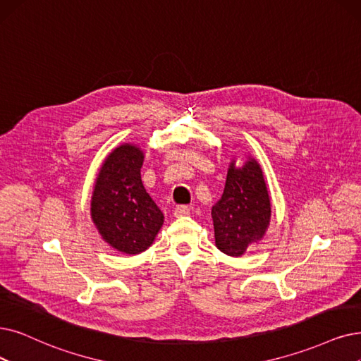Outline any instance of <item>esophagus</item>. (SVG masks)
Returning <instances> with one entry per match:
<instances>
[{
  "label": "esophagus",
  "instance_id": "obj_1",
  "mask_svg": "<svg viewBox=\"0 0 361 361\" xmlns=\"http://www.w3.org/2000/svg\"><path fill=\"white\" fill-rule=\"evenodd\" d=\"M191 212V209L188 206H178L175 209V216L176 218H182V216H188Z\"/></svg>",
  "mask_w": 361,
  "mask_h": 361
}]
</instances>
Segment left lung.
Masks as SVG:
<instances>
[{
  "instance_id": "8db88e82",
  "label": "left lung",
  "mask_w": 361,
  "mask_h": 361,
  "mask_svg": "<svg viewBox=\"0 0 361 361\" xmlns=\"http://www.w3.org/2000/svg\"><path fill=\"white\" fill-rule=\"evenodd\" d=\"M216 247L228 256H241L261 241L271 219V201L264 171L255 158L243 166L231 161L225 190L212 207Z\"/></svg>"
}]
</instances>
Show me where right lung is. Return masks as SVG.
<instances>
[{
	"label": "right lung",
	"mask_w": 361,
	"mask_h": 361,
	"mask_svg": "<svg viewBox=\"0 0 361 361\" xmlns=\"http://www.w3.org/2000/svg\"><path fill=\"white\" fill-rule=\"evenodd\" d=\"M143 152L133 143L115 148L99 170L90 214L99 234L126 255L147 250L163 226L164 214L140 179Z\"/></svg>",
	"instance_id": "obj_1"
}]
</instances>
